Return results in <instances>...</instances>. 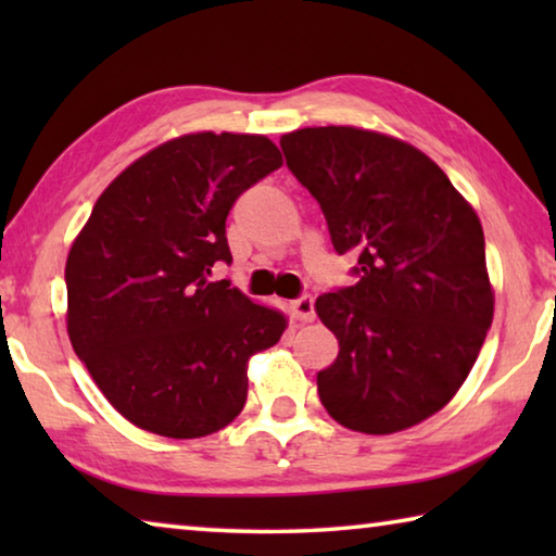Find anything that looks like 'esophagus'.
<instances>
[{
    "label": "esophagus",
    "mask_w": 556,
    "mask_h": 556,
    "mask_svg": "<svg viewBox=\"0 0 556 556\" xmlns=\"http://www.w3.org/2000/svg\"><path fill=\"white\" fill-rule=\"evenodd\" d=\"M289 312L291 316L296 318V321L301 324H312L316 318V312H314V299L312 296H299L289 304Z\"/></svg>",
    "instance_id": "esophagus-1"
}]
</instances>
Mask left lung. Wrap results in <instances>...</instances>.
<instances>
[{
    "label": "left lung",
    "instance_id": "8db88e82",
    "mask_svg": "<svg viewBox=\"0 0 556 556\" xmlns=\"http://www.w3.org/2000/svg\"><path fill=\"white\" fill-rule=\"evenodd\" d=\"M279 144L321 205L338 255L357 252L361 281L316 299L341 345L318 372V397L363 434L419 425L454 400L493 324L481 220L397 137L331 125L289 131Z\"/></svg>",
    "mask_w": 556,
    "mask_h": 556
}]
</instances>
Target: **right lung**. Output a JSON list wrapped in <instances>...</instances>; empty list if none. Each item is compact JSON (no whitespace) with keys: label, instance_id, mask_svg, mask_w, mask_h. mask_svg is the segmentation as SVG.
<instances>
[{"label":"right lung","instance_id":"1","mask_svg":"<svg viewBox=\"0 0 556 556\" xmlns=\"http://www.w3.org/2000/svg\"><path fill=\"white\" fill-rule=\"evenodd\" d=\"M281 166L265 135L191 131L139 156L92 205L65 260L68 336L108 402L168 439L228 427L248 400V361L287 316L230 281L225 218Z\"/></svg>","mask_w":556,"mask_h":556}]
</instances>
